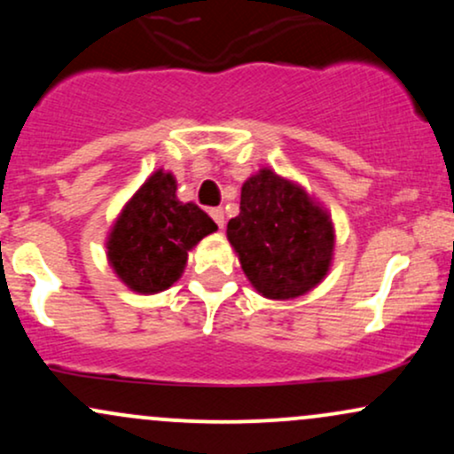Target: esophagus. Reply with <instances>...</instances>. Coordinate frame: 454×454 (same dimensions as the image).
Wrapping results in <instances>:
<instances>
[{"label": "esophagus", "instance_id": "1", "mask_svg": "<svg viewBox=\"0 0 454 454\" xmlns=\"http://www.w3.org/2000/svg\"><path fill=\"white\" fill-rule=\"evenodd\" d=\"M209 213H211L213 222H215L220 228H223V209H222V207H217V209H211Z\"/></svg>", "mask_w": 454, "mask_h": 454}]
</instances>
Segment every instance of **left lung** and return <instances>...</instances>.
I'll return each instance as SVG.
<instances>
[{"mask_svg": "<svg viewBox=\"0 0 454 454\" xmlns=\"http://www.w3.org/2000/svg\"><path fill=\"white\" fill-rule=\"evenodd\" d=\"M239 209L226 237L258 294L296 299L326 278L335 228L325 207L299 184L260 168L243 184Z\"/></svg>", "mask_w": 454, "mask_h": 454, "instance_id": "8db88e82", "label": "left lung"}]
</instances>
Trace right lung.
Instances as JSON below:
<instances>
[{
  "mask_svg": "<svg viewBox=\"0 0 454 454\" xmlns=\"http://www.w3.org/2000/svg\"><path fill=\"white\" fill-rule=\"evenodd\" d=\"M215 222L194 202L176 198L173 173L155 170L126 202L106 239L108 262L138 294H158L184 273L187 252Z\"/></svg>",
  "mask_w": 454,
  "mask_h": 454,
  "instance_id": "add662e5",
  "label": "right lung"
}]
</instances>
